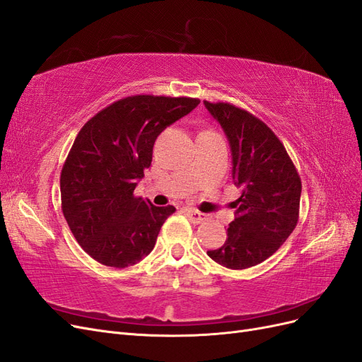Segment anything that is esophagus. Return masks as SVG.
Returning <instances> with one entry per match:
<instances>
[{
    "label": "esophagus",
    "mask_w": 362,
    "mask_h": 362,
    "mask_svg": "<svg viewBox=\"0 0 362 362\" xmlns=\"http://www.w3.org/2000/svg\"><path fill=\"white\" fill-rule=\"evenodd\" d=\"M185 212H186V215H188V218L192 221L194 224H200V223H203V221L206 219V215L204 214H202V212H198V211H194V209H185Z\"/></svg>",
    "instance_id": "34e87169"
}]
</instances>
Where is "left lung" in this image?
Masks as SVG:
<instances>
[{
    "instance_id": "8db88e82",
    "label": "left lung",
    "mask_w": 362,
    "mask_h": 362,
    "mask_svg": "<svg viewBox=\"0 0 362 362\" xmlns=\"http://www.w3.org/2000/svg\"><path fill=\"white\" fill-rule=\"evenodd\" d=\"M204 107L227 135L233 180L242 188L226 243L207 255L228 269H247L271 257L295 230L300 177L283 143L260 119L227 102L204 100Z\"/></svg>"
}]
</instances>
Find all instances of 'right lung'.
<instances>
[{"mask_svg":"<svg viewBox=\"0 0 362 362\" xmlns=\"http://www.w3.org/2000/svg\"><path fill=\"white\" fill-rule=\"evenodd\" d=\"M198 99L136 95L91 117L76 135L62 170V211L90 257L111 267L141 262L176 207H158L134 189L150 167L153 144Z\"/></svg>","mask_w":362,"mask_h":362,"instance_id":"add662e5","label":"right lung"}]
</instances>
